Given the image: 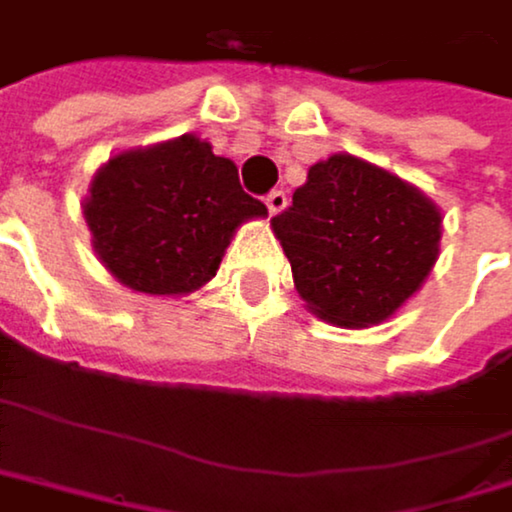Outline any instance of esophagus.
<instances>
[{
    "label": "esophagus",
    "instance_id": "esophagus-1",
    "mask_svg": "<svg viewBox=\"0 0 512 512\" xmlns=\"http://www.w3.org/2000/svg\"><path fill=\"white\" fill-rule=\"evenodd\" d=\"M267 208H270V214H279L285 205H288V196H285V190H273V193H267Z\"/></svg>",
    "mask_w": 512,
    "mask_h": 512
}]
</instances>
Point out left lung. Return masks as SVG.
I'll use <instances>...</instances> for the list:
<instances>
[{
  "mask_svg": "<svg viewBox=\"0 0 512 512\" xmlns=\"http://www.w3.org/2000/svg\"><path fill=\"white\" fill-rule=\"evenodd\" d=\"M439 227L421 190L347 153L316 162L273 218L298 294L319 319L347 328L384 322L421 288Z\"/></svg>",
  "mask_w": 512,
  "mask_h": 512,
  "instance_id": "obj_1",
  "label": "left lung"
}]
</instances>
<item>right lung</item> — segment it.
Listing matches in <instances>:
<instances>
[{"label":"right lung","mask_w":512,"mask_h":512,"mask_svg":"<svg viewBox=\"0 0 512 512\" xmlns=\"http://www.w3.org/2000/svg\"><path fill=\"white\" fill-rule=\"evenodd\" d=\"M261 214L267 205L242 190L236 165L193 134L113 156L85 199L94 251L122 285L144 294L205 285L236 227Z\"/></svg>","instance_id":"add662e5"}]
</instances>
